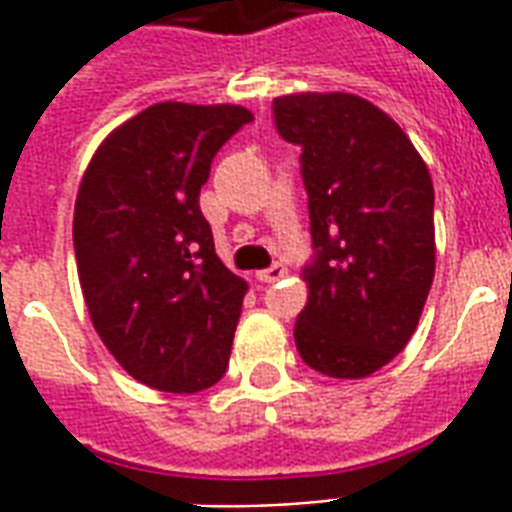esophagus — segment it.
<instances>
[{"label": "esophagus", "mask_w": 512, "mask_h": 512, "mask_svg": "<svg viewBox=\"0 0 512 512\" xmlns=\"http://www.w3.org/2000/svg\"><path fill=\"white\" fill-rule=\"evenodd\" d=\"M287 276V268L284 265H271V268H265V271H257L255 273V279L257 282H263V284H273V282H279V279H284Z\"/></svg>", "instance_id": "34e87169"}]
</instances>
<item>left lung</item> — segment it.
<instances>
[{"label": "left lung", "instance_id": "8db88e82", "mask_svg": "<svg viewBox=\"0 0 512 512\" xmlns=\"http://www.w3.org/2000/svg\"><path fill=\"white\" fill-rule=\"evenodd\" d=\"M279 134L303 147L317 257L295 343L308 368L365 378L416 333L435 279V190L427 163L384 109L354 93L273 99Z\"/></svg>", "mask_w": 512, "mask_h": 512}]
</instances>
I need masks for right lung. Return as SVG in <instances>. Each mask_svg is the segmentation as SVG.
<instances>
[{
	"label": "right lung",
	"mask_w": 512,
	"mask_h": 512,
	"mask_svg": "<svg viewBox=\"0 0 512 512\" xmlns=\"http://www.w3.org/2000/svg\"><path fill=\"white\" fill-rule=\"evenodd\" d=\"M255 115L161 101L93 152L74 201V257L96 333L136 381L193 395L225 376L247 282L225 268L198 195Z\"/></svg>",
	"instance_id": "add662e5"
}]
</instances>
